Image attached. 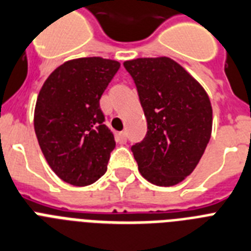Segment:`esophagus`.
Returning a JSON list of instances; mask_svg holds the SVG:
<instances>
[{
  "label": "esophagus",
  "mask_w": 251,
  "mask_h": 251,
  "mask_svg": "<svg viewBox=\"0 0 251 251\" xmlns=\"http://www.w3.org/2000/svg\"><path fill=\"white\" fill-rule=\"evenodd\" d=\"M126 131H121L117 134V140H119L120 143H125L126 142Z\"/></svg>",
  "instance_id": "34e87169"
}]
</instances>
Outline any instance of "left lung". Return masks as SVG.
<instances>
[{"instance_id":"8db88e82","label":"left lung","mask_w":251,"mask_h":251,"mask_svg":"<svg viewBox=\"0 0 251 251\" xmlns=\"http://www.w3.org/2000/svg\"><path fill=\"white\" fill-rule=\"evenodd\" d=\"M147 119V135L131 147L138 169L154 185L183 182L199 164L211 136L213 108L201 83L168 56L124 63Z\"/></svg>"}]
</instances>
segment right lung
<instances>
[{"label":"right lung","instance_id":"obj_1","mask_svg":"<svg viewBox=\"0 0 251 251\" xmlns=\"http://www.w3.org/2000/svg\"><path fill=\"white\" fill-rule=\"evenodd\" d=\"M120 66L99 56L71 59L41 87L34 131L49 166L66 183L90 185L107 172L116 142L103 124L99 99Z\"/></svg>","mask_w":251,"mask_h":251}]
</instances>
